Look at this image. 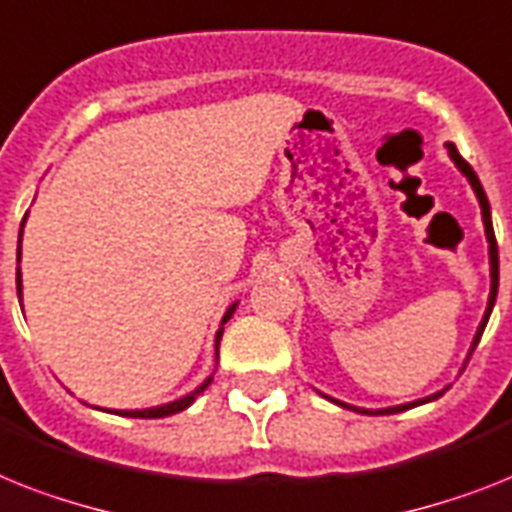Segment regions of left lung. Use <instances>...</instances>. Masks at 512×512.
<instances>
[{"mask_svg": "<svg viewBox=\"0 0 512 512\" xmlns=\"http://www.w3.org/2000/svg\"><path fill=\"white\" fill-rule=\"evenodd\" d=\"M447 149H450V157L452 162L458 165L460 170H463V176L471 181L473 191H476V197H479V205H481V218H484V228H486V242H489V265H492V292H489V305H486V313H484V321L479 323V331H476V336H473V344H471V352L468 355H473V350H476V344H479L481 334H484L486 328V321H489V315H492V307H494V299H497V286H500V255H497V239H494V228H492V213H489V199H486L484 194V186H481L479 176L473 173V168L468 165V162L460 157L458 147L455 144H447ZM442 392L431 394V397H426V400H418V402H407V405H397V407H384V410H360V407H352V405H344V402H336V405L342 407H350V410H357V413H368V415H392V413H402V410H407V407H415V405H423V402H431L436 400V397H442Z\"/></svg>", "mask_w": 512, "mask_h": 512, "instance_id": "obj_1", "label": "left lung"}]
</instances>
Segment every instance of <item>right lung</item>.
Here are the masks:
<instances>
[{
	"label": "right lung",
	"instance_id": "obj_1",
	"mask_svg": "<svg viewBox=\"0 0 512 512\" xmlns=\"http://www.w3.org/2000/svg\"><path fill=\"white\" fill-rule=\"evenodd\" d=\"M23 223H26V218H23ZM23 223H20V236H23ZM18 263H20V247H18ZM15 276H18V278H15V281H18V297H20V286H23V284H20V268H18V273H15ZM234 310H236V302L226 310V315H223V323H226L228 318H231V315H234ZM220 336H223V328H220L218 336H215V355H218ZM210 381H213V376L207 378V381H205V384H202V386H197V389H194V392H191V394H186V397H181V400H176V402H168V405L147 407V410H112V413L128 415V418H165V415L181 413V410H186V407H189L191 402L197 400L199 394L205 392L207 386H210Z\"/></svg>",
	"mask_w": 512,
	"mask_h": 512
}]
</instances>
